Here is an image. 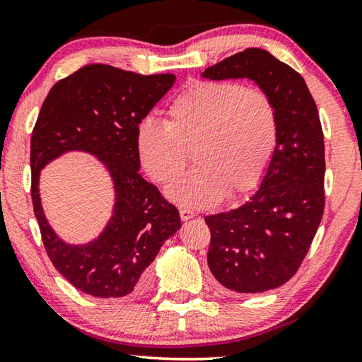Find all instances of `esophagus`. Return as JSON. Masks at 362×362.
I'll use <instances>...</instances> for the list:
<instances>
[{
  "instance_id": "34e87169",
  "label": "esophagus",
  "mask_w": 362,
  "mask_h": 362,
  "mask_svg": "<svg viewBox=\"0 0 362 362\" xmlns=\"http://www.w3.org/2000/svg\"><path fill=\"white\" fill-rule=\"evenodd\" d=\"M194 216H196L194 211L188 209V207H182V209H180V218L183 220V222H187V220H192Z\"/></svg>"
}]
</instances>
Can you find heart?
<instances>
[{"instance_id": "heart-1", "label": "heart", "mask_w": 362, "mask_h": 362, "mask_svg": "<svg viewBox=\"0 0 362 362\" xmlns=\"http://www.w3.org/2000/svg\"><path fill=\"white\" fill-rule=\"evenodd\" d=\"M168 122L137 129L144 168L159 183L179 175L192 150L196 168L168 188L187 206H214L257 187L278 142V110L260 88L235 81L189 83L166 110Z\"/></svg>"}]
</instances>
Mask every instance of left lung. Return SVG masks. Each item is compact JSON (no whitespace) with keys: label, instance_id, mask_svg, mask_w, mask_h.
Listing matches in <instances>:
<instances>
[{"label":"left lung","instance_id":"8db88e82","mask_svg":"<svg viewBox=\"0 0 362 362\" xmlns=\"http://www.w3.org/2000/svg\"><path fill=\"white\" fill-rule=\"evenodd\" d=\"M212 81H254L278 110V142L260 187L236 209L204 217L207 263L223 289L257 293L287 283L324 212V136L305 79L265 49L249 47L206 69Z\"/></svg>","mask_w":362,"mask_h":362}]
</instances>
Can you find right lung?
<instances>
[{"instance_id":"right-lung-1","label":"right lung","mask_w":362,"mask_h":362,"mask_svg":"<svg viewBox=\"0 0 362 362\" xmlns=\"http://www.w3.org/2000/svg\"><path fill=\"white\" fill-rule=\"evenodd\" d=\"M175 76L139 75L112 65L89 64L49 90L30 148L32 201L52 265L84 293L99 298L134 297L148 289L150 265L164 241L180 228V216L153 183L140 175L137 129L166 95ZM70 151L93 154L114 183L112 217L86 245L60 238L42 211L39 174Z\"/></svg>"}]
</instances>
